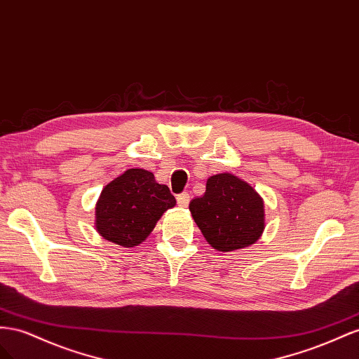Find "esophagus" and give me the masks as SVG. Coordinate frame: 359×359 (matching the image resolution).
<instances>
[{
  "label": "esophagus",
  "mask_w": 359,
  "mask_h": 359,
  "mask_svg": "<svg viewBox=\"0 0 359 359\" xmlns=\"http://www.w3.org/2000/svg\"><path fill=\"white\" fill-rule=\"evenodd\" d=\"M176 200H177V204L180 208H187L188 204H189V194L188 192H182V194H179V196L176 197Z\"/></svg>",
  "instance_id": "obj_1"
}]
</instances>
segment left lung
<instances>
[{
    "mask_svg": "<svg viewBox=\"0 0 359 359\" xmlns=\"http://www.w3.org/2000/svg\"><path fill=\"white\" fill-rule=\"evenodd\" d=\"M189 210L203 236L219 251L250 247L264 227L263 200L230 172L209 177L206 192L191 200Z\"/></svg>",
    "mask_w": 359,
    "mask_h": 359,
    "instance_id": "8db88e82",
    "label": "left lung"
}]
</instances>
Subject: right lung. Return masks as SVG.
Here are the masks:
<instances>
[{
	"instance_id": "obj_1",
	"label": "right lung",
	"mask_w": 359,
	"mask_h": 359,
	"mask_svg": "<svg viewBox=\"0 0 359 359\" xmlns=\"http://www.w3.org/2000/svg\"><path fill=\"white\" fill-rule=\"evenodd\" d=\"M176 198L153 172L130 168L104 188L96 206V229L107 241L134 247L155 229Z\"/></svg>"
}]
</instances>
